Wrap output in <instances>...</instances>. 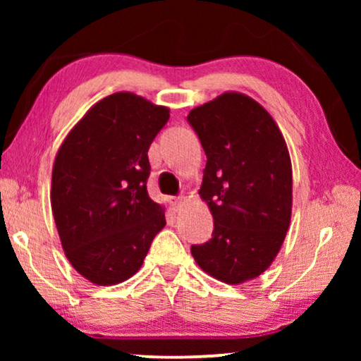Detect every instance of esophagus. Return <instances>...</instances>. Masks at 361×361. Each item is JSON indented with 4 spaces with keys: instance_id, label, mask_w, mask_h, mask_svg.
Wrapping results in <instances>:
<instances>
[{
    "instance_id": "obj_1",
    "label": "esophagus",
    "mask_w": 361,
    "mask_h": 361,
    "mask_svg": "<svg viewBox=\"0 0 361 361\" xmlns=\"http://www.w3.org/2000/svg\"><path fill=\"white\" fill-rule=\"evenodd\" d=\"M171 204H172V207H174L176 212L180 210L182 207H184V204H185V197H182V195L171 197Z\"/></svg>"
}]
</instances>
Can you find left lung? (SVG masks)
Wrapping results in <instances>:
<instances>
[{
    "label": "left lung",
    "instance_id": "8db88e82",
    "mask_svg": "<svg viewBox=\"0 0 361 361\" xmlns=\"http://www.w3.org/2000/svg\"><path fill=\"white\" fill-rule=\"evenodd\" d=\"M207 156L200 197L214 215L212 238L192 245L205 273L238 284L278 255L293 207V167L278 125L253 98L224 93L189 113Z\"/></svg>",
    "mask_w": 361,
    "mask_h": 361
}]
</instances>
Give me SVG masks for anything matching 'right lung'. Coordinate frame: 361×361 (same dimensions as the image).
I'll return each instance as SVG.
<instances>
[{
	"label": "right lung",
	"mask_w": 361,
	"mask_h": 361,
	"mask_svg": "<svg viewBox=\"0 0 361 361\" xmlns=\"http://www.w3.org/2000/svg\"><path fill=\"white\" fill-rule=\"evenodd\" d=\"M166 106L113 93L73 126L52 169L51 204L62 248L92 283L118 284L141 268L164 209L147 195L149 151Z\"/></svg>",
	"instance_id": "add662e5"
}]
</instances>
